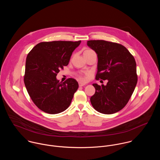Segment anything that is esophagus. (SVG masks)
<instances>
[{
	"label": "esophagus",
	"instance_id": "obj_1",
	"mask_svg": "<svg viewBox=\"0 0 160 160\" xmlns=\"http://www.w3.org/2000/svg\"><path fill=\"white\" fill-rule=\"evenodd\" d=\"M85 83H84V82H79V86H80V87H82V86H85Z\"/></svg>",
	"mask_w": 160,
	"mask_h": 160
}]
</instances>
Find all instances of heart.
Wrapping results in <instances>:
<instances>
[{
	"label": "heart",
	"instance_id": "b5f03b06",
	"mask_svg": "<svg viewBox=\"0 0 160 160\" xmlns=\"http://www.w3.org/2000/svg\"><path fill=\"white\" fill-rule=\"evenodd\" d=\"M92 50H89V49H88V50H86L85 52H87V51H91ZM79 78H80V79H83L84 78H82V76H79Z\"/></svg>",
	"mask_w": 160,
	"mask_h": 160
}]
</instances>
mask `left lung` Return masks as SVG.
<instances>
[{
    "instance_id": "left-lung-1",
    "label": "left lung",
    "mask_w": 160,
    "mask_h": 160,
    "mask_svg": "<svg viewBox=\"0 0 160 160\" xmlns=\"http://www.w3.org/2000/svg\"><path fill=\"white\" fill-rule=\"evenodd\" d=\"M87 44L98 57L97 80H108L106 86L93 84L95 92L92 107L103 114L122 110L129 102L137 82L136 63L124 46L103 40H91Z\"/></svg>"
}]
</instances>
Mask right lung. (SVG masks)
I'll return each instance as SVG.
<instances>
[{
  "instance_id": "obj_1",
  "label": "right lung",
  "mask_w": 160,
  "mask_h": 160,
  "mask_svg": "<svg viewBox=\"0 0 160 160\" xmlns=\"http://www.w3.org/2000/svg\"><path fill=\"white\" fill-rule=\"evenodd\" d=\"M81 42H42L28 54L24 82L34 103L47 113L57 114L67 110L78 89L74 79L60 82L56 76L68 65L72 52Z\"/></svg>"
}]
</instances>
